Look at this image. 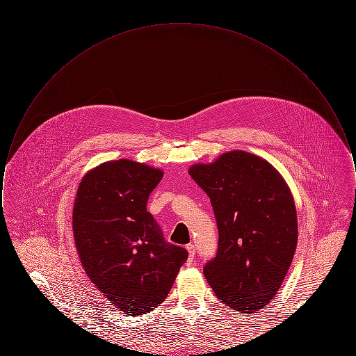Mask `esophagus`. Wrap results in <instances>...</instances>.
<instances>
[{
	"mask_svg": "<svg viewBox=\"0 0 356 356\" xmlns=\"http://www.w3.org/2000/svg\"><path fill=\"white\" fill-rule=\"evenodd\" d=\"M186 248V251H188V260L193 261V259H195V245L193 244H188Z\"/></svg>",
	"mask_w": 356,
	"mask_h": 356,
	"instance_id": "esophagus-1",
	"label": "esophagus"
}]
</instances>
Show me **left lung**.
I'll return each instance as SVG.
<instances>
[{
    "label": "left lung",
    "instance_id": "8db88e82",
    "mask_svg": "<svg viewBox=\"0 0 356 356\" xmlns=\"http://www.w3.org/2000/svg\"><path fill=\"white\" fill-rule=\"evenodd\" d=\"M188 173L211 199L219 229L204 276L224 305L252 314L282 287L298 244V216L284 177L254 153L231 151Z\"/></svg>",
    "mask_w": 356,
    "mask_h": 356
}]
</instances>
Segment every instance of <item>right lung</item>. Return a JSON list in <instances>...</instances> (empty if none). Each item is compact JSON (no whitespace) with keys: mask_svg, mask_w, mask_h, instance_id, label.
<instances>
[{"mask_svg":"<svg viewBox=\"0 0 356 356\" xmlns=\"http://www.w3.org/2000/svg\"><path fill=\"white\" fill-rule=\"evenodd\" d=\"M160 168L120 159L88 170L72 213L74 245L90 282L121 312L153 311L186 263L184 248L164 240L147 211Z\"/></svg>","mask_w":356,"mask_h":356,"instance_id":"right-lung-1","label":"right lung"}]
</instances>
